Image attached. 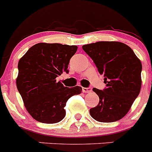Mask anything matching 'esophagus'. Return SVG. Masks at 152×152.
Returning a JSON list of instances; mask_svg holds the SVG:
<instances>
[{
  "label": "esophagus",
  "mask_w": 152,
  "mask_h": 152,
  "mask_svg": "<svg viewBox=\"0 0 152 152\" xmlns=\"http://www.w3.org/2000/svg\"><path fill=\"white\" fill-rule=\"evenodd\" d=\"M82 91L84 93H91L92 89L91 88H82Z\"/></svg>",
  "instance_id": "34e87169"
}]
</instances>
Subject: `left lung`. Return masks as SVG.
Masks as SVG:
<instances>
[{"instance_id": "8db88e82", "label": "left lung", "mask_w": 152, "mask_h": 152, "mask_svg": "<svg viewBox=\"0 0 152 152\" xmlns=\"http://www.w3.org/2000/svg\"><path fill=\"white\" fill-rule=\"evenodd\" d=\"M91 58L100 75H104L106 87L93 91L100 98L96 107L90 110L95 120L112 123L124 117L142 86V66L132 49L119 42H96L82 46Z\"/></svg>"}]
</instances>
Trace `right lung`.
<instances>
[{"label":"right lung","instance_id":"1","mask_svg":"<svg viewBox=\"0 0 152 152\" xmlns=\"http://www.w3.org/2000/svg\"><path fill=\"white\" fill-rule=\"evenodd\" d=\"M77 49V45L42 42L31 47L19 61L17 90L28 113L38 122L62 120L68 99L81 93L79 86L69 88L56 81L63 72L68 73L70 59Z\"/></svg>","mask_w":152,"mask_h":152}]
</instances>
